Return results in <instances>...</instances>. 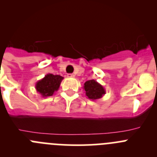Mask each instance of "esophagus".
Returning <instances> with one entry per match:
<instances>
[{"label": "esophagus", "mask_w": 157, "mask_h": 157, "mask_svg": "<svg viewBox=\"0 0 157 157\" xmlns=\"http://www.w3.org/2000/svg\"><path fill=\"white\" fill-rule=\"evenodd\" d=\"M67 77H75V75H74V74H67Z\"/></svg>", "instance_id": "obj_1"}]
</instances>
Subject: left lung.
Segmentation results:
<instances>
[{"label": "left lung", "mask_w": 157, "mask_h": 157, "mask_svg": "<svg viewBox=\"0 0 157 157\" xmlns=\"http://www.w3.org/2000/svg\"><path fill=\"white\" fill-rule=\"evenodd\" d=\"M83 89L85 90L86 96L90 100L94 101L101 98L106 91L101 84L95 80H87L83 84Z\"/></svg>", "instance_id": "left-lung-1"}]
</instances>
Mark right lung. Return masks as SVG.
<instances>
[{"mask_svg": "<svg viewBox=\"0 0 157 157\" xmlns=\"http://www.w3.org/2000/svg\"><path fill=\"white\" fill-rule=\"evenodd\" d=\"M63 77L60 75L48 74L36 83V91L42 98H47L53 95L59 90Z\"/></svg>", "mask_w": 157, "mask_h": 157, "instance_id": "obj_1", "label": "right lung"}]
</instances>
